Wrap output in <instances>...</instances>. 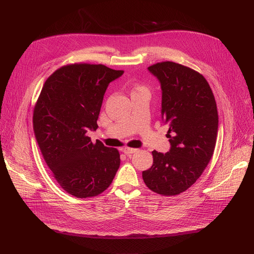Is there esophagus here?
<instances>
[{
  "instance_id": "obj_1",
  "label": "esophagus",
  "mask_w": 254,
  "mask_h": 254,
  "mask_svg": "<svg viewBox=\"0 0 254 254\" xmlns=\"http://www.w3.org/2000/svg\"><path fill=\"white\" fill-rule=\"evenodd\" d=\"M123 151L127 154V157H129V156H131V154H133V153L137 152L138 149H136V148H129V147H125V148L123 149Z\"/></svg>"
}]
</instances>
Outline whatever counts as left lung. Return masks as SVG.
<instances>
[{
	"label": "left lung",
	"instance_id": "obj_1",
	"mask_svg": "<svg viewBox=\"0 0 254 254\" xmlns=\"http://www.w3.org/2000/svg\"><path fill=\"white\" fill-rule=\"evenodd\" d=\"M148 71L161 84V114L169 127L170 150H153L152 166L142 178L151 191L173 196L188 190L213 157L217 105L204 76L192 68L166 61L149 66Z\"/></svg>",
	"mask_w": 254,
	"mask_h": 254
}]
</instances>
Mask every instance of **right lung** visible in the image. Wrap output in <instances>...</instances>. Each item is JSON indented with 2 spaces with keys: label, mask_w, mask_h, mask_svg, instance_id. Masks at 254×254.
<instances>
[{
  "label": "right lung",
  "mask_w": 254,
  "mask_h": 254,
  "mask_svg": "<svg viewBox=\"0 0 254 254\" xmlns=\"http://www.w3.org/2000/svg\"><path fill=\"white\" fill-rule=\"evenodd\" d=\"M124 70L103 64H70L57 69L42 87L33 113L34 133L49 168L62 188L78 198L103 193L120 165L116 148L92 143L109 84Z\"/></svg>",
  "instance_id": "right-lung-1"
}]
</instances>
